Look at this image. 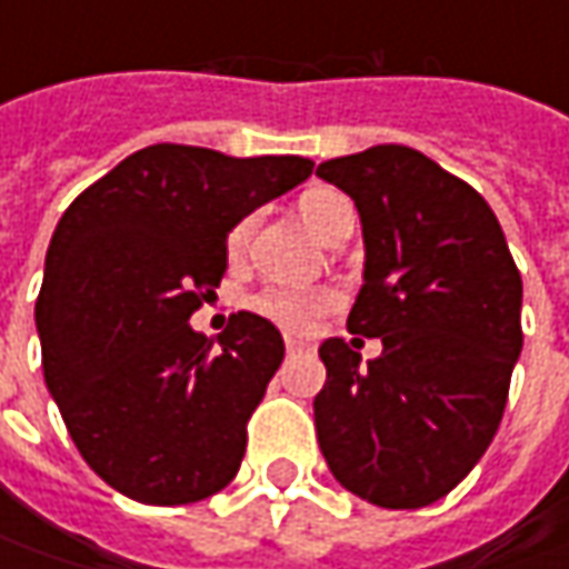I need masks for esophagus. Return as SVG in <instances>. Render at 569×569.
Segmentation results:
<instances>
[{"mask_svg":"<svg viewBox=\"0 0 569 569\" xmlns=\"http://www.w3.org/2000/svg\"><path fill=\"white\" fill-rule=\"evenodd\" d=\"M284 348H288V355H303V351H310V345L295 339V336H288V339H284Z\"/></svg>","mask_w":569,"mask_h":569,"instance_id":"esophagus-1","label":"esophagus"}]
</instances>
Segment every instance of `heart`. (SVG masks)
Returning a JSON list of instances; mask_svg holds the SVG:
<instances>
[{
	"mask_svg": "<svg viewBox=\"0 0 569 569\" xmlns=\"http://www.w3.org/2000/svg\"><path fill=\"white\" fill-rule=\"evenodd\" d=\"M297 211L303 218V224L317 233L322 243H329L348 221L355 224V208L348 202V196H341L332 187H310L297 199ZM252 214L240 218L228 233L230 259L243 256L250 247ZM339 303V291L332 288H291V284H269L262 291H256L250 300V310L256 317L269 319L272 326L284 332H310L319 319L326 317L332 307Z\"/></svg>",
	"mask_w": 569,
	"mask_h": 569,
	"instance_id": "obj_1",
	"label": "heart"
}]
</instances>
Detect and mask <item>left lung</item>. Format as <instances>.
Listing matches in <instances>:
<instances>
[{
    "label": "left lung",
    "mask_w": 569,
    "mask_h": 569,
    "mask_svg": "<svg viewBox=\"0 0 569 569\" xmlns=\"http://www.w3.org/2000/svg\"><path fill=\"white\" fill-rule=\"evenodd\" d=\"M317 177L361 214L348 332L382 341L367 363L341 339L319 345V449L341 488L418 510L491 447L522 351V278L491 206L415 148L373 144L322 161Z\"/></svg>",
    "instance_id": "8db88e82"
}]
</instances>
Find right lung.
Wrapping results in <instances>:
<instances>
[{
  "instance_id": "right-lung-1",
  "label": "right lung",
  "mask_w": 569,
  "mask_h": 569,
  "mask_svg": "<svg viewBox=\"0 0 569 569\" xmlns=\"http://www.w3.org/2000/svg\"><path fill=\"white\" fill-rule=\"evenodd\" d=\"M310 173L297 154L148 144L59 218L33 307L43 380L110 488L177 507L233 481L284 341L247 310L218 341L189 317L228 272L230 228Z\"/></svg>"
}]
</instances>
